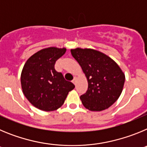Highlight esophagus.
I'll use <instances>...</instances> for the list:
<instances>
[{
	"label": "esophagus",
	"instance_id": "obj_1",
	"mask_svg": "<svg viewBox=\"0 0 147 147\" xmlns=\"http://www.w3.org/2000/svg\"><path fill=\"white\" fill-rule=\"evenodd\" d=\"M76 80H77V78H76V76H74V80H73V81H72V82L74 83V85H76Z\"/></svg>",
	"mask_w": 147,
	"mask_h": 147
}]
</instances>
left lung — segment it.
<instances>
[{"label": "left lung", "instance_id": "obj_1", "mask_svg": "<svg viewBox=\"0 0 147 147\" xmlns=\"http://www.w3.org/2000/svg\"><path fill=\"white\" fill-rule=\"evenodd\" d=\"M88 82V89L80 96L84 107L102 111L113 105L123 90L125 75L119 65L104 53L92 49H71Z\"/></svg>", "mask_w": 147, "mask_h": 147}]
</instances>
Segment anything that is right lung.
<instances>
[{"instance_id":"1","label":"right lung","mask_w":147,"mask_h":147,"mask_svg":"<svg viewBox=\"0 0 147 147\" xmlns=\"http://www.w3.org/2000/svg\"><path fill=\"white\" fill-rule=\"evenodd\" d=\"M66 51L65 48L49 47L31 56L23 67L20 82L23 93L28 102L43 111L57 110L67 94L75 88L66 81L54 65Z\"/></svg>"}]
</instances>
